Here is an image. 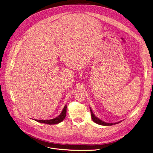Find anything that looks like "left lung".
<instances>
[{
    "label": "left lung",
    "mask_w": 153,
    "mask_h": 153,
    "mask_svg": "<svg viewBox=\"0 0 153 153\" xmlns=\"http://www.w3.org/2000/svg\"><path fill=\"white\" fill-rule=\"evenodd\" d=\"M91 117H92V120H93V121H94L95 123H97V124H99V125H104V126H111V125H115V124L118 123H106V122H104L102 121V120H100V119H99L97 117H96L94 115L93 112H92V111L91 109ZM118 123H119V122H118Z\"/></svg>",
    "instance_id": "1"
}]
</instances>
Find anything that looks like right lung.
Listing matches in <instances>:
<instances>
[{
    "instance_id": "obj_1",
    "label": "right lung",
    "mask_w": 153,
    "mask_h": 153,
    "mask_svg": "<svg viewBox=\"0 0 153 153\" xmlns=\"http://www.w3.org/2000/svg\"><path fill=\"white\" fill-rule=\"evenodd\" d=\"M66 109H67V107L66 105L64 106L61 114L56 118H54L53 119L51 120H35V121L38 122L39 123H46V124H48V125H54V124H57L59 123L60 122H61L62 120L65 118L66 115Z\"/></svg>"
}]
</instances>
